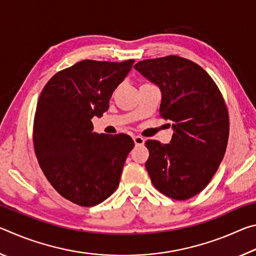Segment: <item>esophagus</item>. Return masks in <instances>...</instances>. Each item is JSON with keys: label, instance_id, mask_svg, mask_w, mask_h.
I'll list each match as a JSON object with an SVG mask.
<instances>
[{"label": "esophagus", "instance_id": "obj_1", "mask_svg": "<svg viewBox=\"0 0 256 256\" xmlns=\"http://www.w3.org/2000/svg\"><path fill=\"white\" fill-rule=\"evenodd\" d=\"M133 141H134V144H136V146H144L146 140L142 136H133Z\"/></svg>", "mask_w": 256, "mask_h": 256}]
</instances>
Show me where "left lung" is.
<instances>
[{
    "instance_id": "left-lung-1",
    "label": "left lung",
    "mask_w": 256,
    "mask_h": 256,
    "mask_svg": "<svg viewBox=\"0 0 256 256\" xmlns=\"http://www.w3.org/2000/svg\"><path fill=\"white\" fill-rule=\"evenodd\" d=\"M134 68L160 89V116L172 120L174 131L168 144L146 142V170L164 196L188 200L209 184L224 156L226 104L211 76L190 60L170 55L141 60Z\"/></svg>"
}]
</instances>
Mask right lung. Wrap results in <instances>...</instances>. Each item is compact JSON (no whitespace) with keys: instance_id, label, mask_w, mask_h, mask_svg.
Listing matches in <instances>:
<instances>
[{"instance_id":"add662e5","label":"right lung","mask_w":256,"mask_h":256,"mask_svg":"<svg viewBox=\"0 0 256 256\" xmlns=\"http://www.w3.org/2000/svg\"><path fill=\"white\" fill-rule=\"evenodd\" d=\"M133 63L81 60L56 73L38 99L34 123L38 162L52 186L76 204H99L120 184L134 142L123 133L94 132L92 120L108 110Z\"/></svg>"}]
</instances>
